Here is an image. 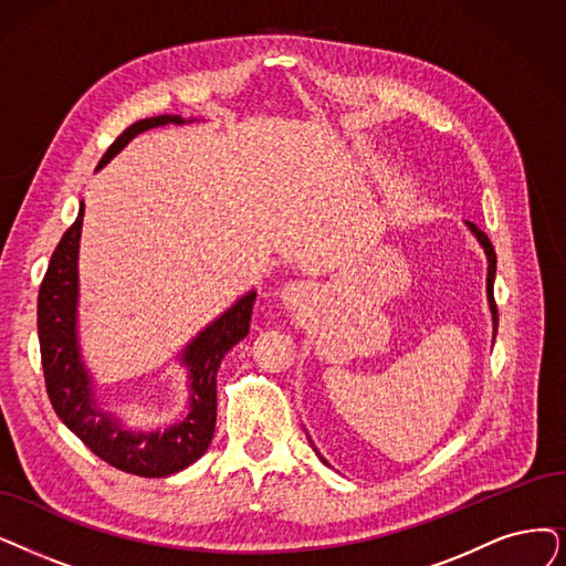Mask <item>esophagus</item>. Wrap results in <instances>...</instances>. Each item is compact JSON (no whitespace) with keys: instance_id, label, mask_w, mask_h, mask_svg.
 <instances>
[{"instance_id":"1","label":"esophagus","mask_w":566,"mask_h":566,"mask_svg":"<svg viewBox=\"0 0 566 566\" xmlns=\"http://www.w3.org/2000/svg\"><path fill=\"white\" fill-rule=\"evenodd\" d=\"M281 297H283V304L287 308H302L304 302L308 300V287L302 285V283H292L283 290Z\"/></svg>"}]
</instances>
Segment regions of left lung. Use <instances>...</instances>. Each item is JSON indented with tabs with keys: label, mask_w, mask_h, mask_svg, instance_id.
Instances as JSON below:
<instances>
[{
	"label": "left lung",
	"mask_w": 566,
	"mask_h": 566,
	"mask_svg": "<svg viewBox=\"0 0 566 566\" xmlns=\"http://www.w3.org/2000/svg\"><path fill=\"white\" fill-rule=\"evenodd\" d=\"M467 224H469L471 234L479 239V243L483 245V251H485V255H488V304H490L492 325H494V334H496V325H500V315H496V304H494V271H496V255H494V248H492V243H490L488 234H485V232H481L473 222H467ZM308 441H311V439H308ZM311 446H313V441H311ZM313 450H315V455H318V458L327 464V460L318 453V448L313 446Z\"/></svg>",
	"instance_id": "left-lung-1"
}]
</instances>
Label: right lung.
Wrapping results in <instances>:
<instances>
[{"label": "right lung", "mask_w": 566, "mask_h": 566, "mask_svg": "<svg viewBox=\"0 0 566 566\" xmlns=\"http://www.w3.org/2000/svg\"><path fill=\"white\" fill-rule=\"evenodd\" d=\"M184 125L180 116H155L129 125L102 155L97 169L116 157L137 134L160 125ZM192 123V120H190ZM78 218L55 248L46 276L39 287L36 329L41 346L43 378L51 403L60 420L90 448L97 458L120 471L144 479H163L190 467L213 439L216 429V376L220 359L234 348L251 329L255 290L243 295L209 327L201 329L180 353L188 369L190 409L184 420L167 429H132L113 413L99 409L93 376L83 365L78 346V243L83 228Z\"/></svg>", "instance_id": "right-lung-1"}]
</instances>
